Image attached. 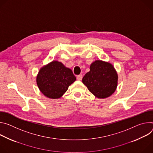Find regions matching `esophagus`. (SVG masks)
Here are the masks:
<instances>
[{"instance_id": "34e87169", "label": "esophagus", "mask_w": 153, "mask_h": 153, "mask_svg": "<svg viewBox=\"0 0 153 153\" xmlns=\"http://www.w3.org/2000/svg\"><path fill=\"white\" fill-rule=\"evenodd\" d=\"M76 78H77V79H78V80H81V79H82V75L81 74L78 75H77Z\"/></svg>"}]
</instances>
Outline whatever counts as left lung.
<instances>
[{
	"instance_id": "1",
	"label": "left lung",
	"mask_w": 153,
	"mask_h": 153,
	"mask_svg": "<svg viewBox=\"0 0 153 153\" xmlns=\"http://www.w3.org/2000/svg\"><path fill=\"white\" fill-rule=\"evenodd\" d=\"M118 75L109 62L96 60L90 66L82 81L88 90L98 98L110 97L116 90Z\"/></svg>"
}]
</instances>
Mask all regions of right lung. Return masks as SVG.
<instances>
[{"label":"right lung","instance_id":"add662e5","mask_svg":"<svg viewBox=\"0 0 153 153\" xmlns=\"http://www.w3.org/2000/svg\"><path fill=\"white\" fill-rule=\"evenodd\" d=\"M75 80L72 70L58 61H53L43 66L36 77L40 91L52 99L61 98Z\"/></svg>","mask_w":153,"mask_h":153}]
</instances>
